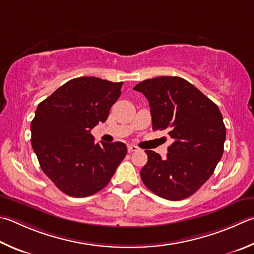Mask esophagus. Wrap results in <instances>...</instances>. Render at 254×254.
I'll list each match as a JSON object with an SVG mask.
<instances>
[{
  "mask_svg": "<svg viewBox=\"0 0 254 254\" xmlns=\"http://www.w3.org/2000/svg\"><path fill=\"white\" fill-rule=\"evenodd\" d=\"M137 150H139V147H137V146L134 145V144H128V145H127L128 153H132V152H135V151H137Z\"/></svg>",
  "mask_w": 254,
  "mask_h": 254,
  "instance_id": "1",
  "label": "esophagus"
}]
</instances>
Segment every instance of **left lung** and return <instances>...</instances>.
<instances>
[{
  "label": "left lung",
  "instance_id": "obj_1",
  "mask_svg": "<svg viewBox=\"0 0 254 254\" xmlns=\"http://www.w3.org/2000/svg\"><path fill=\"white\" fill-rule=\"evenodd\" d=\"M149 101L153 131L173 139L167 158L145 150L140 175L145 187L163 199L179 201L195 193L222 158L225 127L220 110L190 82L159 76L133 87Z\"/></svg>",
  "mask_w": 254,
  "mask_h": 254
}]
</instances>
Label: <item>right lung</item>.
<instances>
[{
	"mask_svg": "<svg viewBox=\"0 0 254 254\" xmlns=\"http://www.w3.org/2000/svg\"><path fill=\"white\" fill-rule=\"evenodd\" d=\"M123 82L81 76L42 101L31 122V143L40 167L58 189L74 197L90 196L108 186L127 147L101 144L91 130L105 122L121 95Z\"/></svg>",
	"mask_w": 254,
	"mask_h": 254,
	"instance_id": "add662e5",
	"label": "right lung"
}]
</instances>
